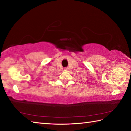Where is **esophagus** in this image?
I'll list each match as a JSON object with an SVG mask.
<instances>
[{
  "label": "esophagus",
  "mask_w": 131,
  "mask_h": 131,
  "mask_svg": "<svg viewBox=\"0 0 131 131\" xmlns=\"http://www.w3.org/2000/svg\"><path fill=\"white\" fill-rule=\"evenodd\" d=\"M64 70H65V71H68L69 70V68H65V69H64Z\"/></svg>",
  "instance_id": "1"
}]
</instances>
